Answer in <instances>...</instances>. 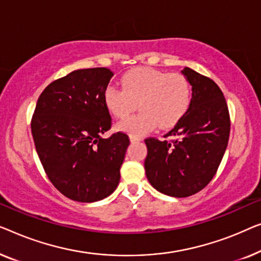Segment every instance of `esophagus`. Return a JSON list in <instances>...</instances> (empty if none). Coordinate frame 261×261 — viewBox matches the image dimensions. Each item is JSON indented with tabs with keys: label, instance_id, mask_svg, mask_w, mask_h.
I'll return each instance as SVG.
<instances>
[{
	"label": "esophagus",
	"instance_id": "34e87169",
	"mask_svg": "<svg viewBox=\"0 0 261 261\" xmlns=\"http://www.w3.org/2000/svg\"><path fill=\"white\" fill-rule=\"evenodd\" d=\"M130 141H131V143H136V142H141L142 141V138L141 137H138V136H130Z\"/></svg>",
	"mask_w": 261,
	"mask_h": 261
}]
</instances>
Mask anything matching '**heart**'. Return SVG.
<instances>
[{"label":"heart","mask_w":261,"mask_h":261,"mask_svg":"<svg viewBox=\"0 0 261 261\" xmlns=\"http://www.w3.org/2000/svg\"><path fill=\"white\" fill-rule=\"evenodd\" d=\"M122 87L110 85L104 91V104L116 118H125L138 106L137 115L122 120L118 130L141 136L160 125L169 129L186 115L190 104V85L178 73L155 68L131 69L122 78Z\"/></svg>","instance_id":"b5f03b06"}]
</instances>
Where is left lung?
<instances>
[{"label": "left lung", "mask_w": 261, "mask_h": 261, "mask_svg": "<svg viewBox=\"0 0 261 261\" xmlns=\"http://www.w3.org/2000/svg\"><path fill=\"white\" fill-rule=\"evenodd\" d=\"M182 74L192 86V100L182 119L164 137L146 138L144 168L153 188L172 197L202 190L216 174L228 144L230 120L220 87L189 67Z\"/></svg>", "instance_id": "1"}]
</instances>
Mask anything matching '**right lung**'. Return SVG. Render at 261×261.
Wrapping results in <instances>:
<instances>
[{
	"mask_svg": "<svg viewBox=\"0 0 261 261\" xmlns=\"http://www.w3.org/2000/svg\"><path fill=\"white\" fill-rule=\"evenodd\" d=\"M109 68L76 69L50 83L40 94L32 118L39 159L53 186L68 199L95 202L115 192L130 139L111 127L104 91Z\"/></svg>",
	"mask_w": 261,
	"mask_h": 261,
	"instance_id": "add662e5",
	"label": "right lung"
}]
</instances>
